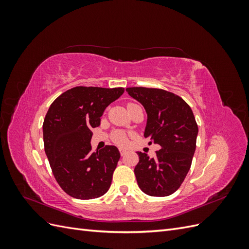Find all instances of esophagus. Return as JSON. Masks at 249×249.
Returning a JSON list of instances; mask_svg holds the SVG:
<instances>
[{
  "mask_svg": "<svg viewBox=\"0 0 249 249\" xmlns=\"http://www.w3.org/2000/svg\"><path fill=\"white\" fill-rule=\"evenodd\" d=\"M119 152H120V155H122V156H124L126 154V150L124 149V148H119Z\"/></svg>",
  "mask_w": 249,
  "mask_h": 249,
  "instance_id": "1",
  "label": "esophagus"
}]
</instances>
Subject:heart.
<instances>
[{
    "mask_svg": "<svg viewBox=\"0 0 249 249\" xmlns=\"http://www.w3.org/2000/svg\"><path fill=\"white\" fill-rule=\"evenodd\" d=\"M129 105H132V104H129ZM112 139L113 141H114L116 144L118 145H125L127 143V137L124 132L123 131H117V132H114L112 135Z\"/></svg>",
    "mask_w": 249,
    "mask_h": 249,
    "instance_id": "obj_1",
    "label": "heart"
}]
</instances>
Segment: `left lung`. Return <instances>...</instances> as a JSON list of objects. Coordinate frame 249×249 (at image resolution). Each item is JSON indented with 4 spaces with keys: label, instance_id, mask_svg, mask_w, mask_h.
Masks as SVG:
<instances>
[{
    "label": "left lung",
    "instance_id": "8db88e82",
    "mask_svg": "<svg viewBox=\"0 0 249 249\" xmlns=\"http://www.w3.org/2000/svg\"><path fill=\"white\" fill-rule=\"evenodd\" d=\"M125 91L144 107V137L161 146L156 157L137 152L134 169L140 189L150 196H168L182 185L191 167L196 147L197 124L182 97L158 88L130 87Z\"/></svg>",
    "mask_w": 249,
    "mask_h": 249
}]
</instances>
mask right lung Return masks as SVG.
<instances>
[{
    "label": "right lung",
    "instance_id": "obj_1",
    "mask_svg": "<svg viewBox=\"0 0 249 249\" xmlns=\"http://www.w3.org/2000/svg\"><path fill=\"white\" fill-rule=\"evenodd\" d=\"M124 88L78 86L53 102L44 118V150L59 186L71 197H101L111 186L120 158L114 145L91 152L92 127Z\"/></svg>",
    "mask_w": 249,
    "mask_h": 249
}]
</instances>
